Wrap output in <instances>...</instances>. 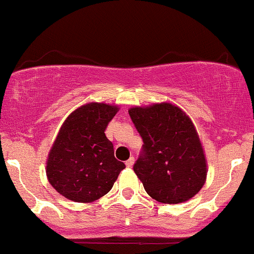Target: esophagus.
Returning <instances> with one entry per match:
<instances>
[{"instance_id":"1","label":"esophagus","mask_w":254,"mask_h":254,"mask_svg":"<svg viewBox=\"0 0 254 254\" xmlns=\"http://www.w3.org/2000/svg\"><path fill=\"white\" fill-rule=\"evenodd\" d=\"M134 162H135V158L134 157H130L129 160H127V162H125V165H127V167L131 168L132 166H134Z\"/></svg>"}]
</instances>
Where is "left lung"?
I'll list each match as a JSON object with an SVG mask.
<instances>
[{
    "instance_id": "left-lung-1",
    "label": "left lung",
    "mask_w": 254,
    "mask_h": 254,
    "mask_svg": "<svg viewBox=\"0 0 254 254\" xmlns=\"http://www.w3.org/2000/svg\"><path fill=\"white\" fill-rule=\"evenodd\" d=\"M129 115L141 135L142 153L134 172L146 193L163 204H179L199 193L207 165L190 118L168 102L132 107Z\"/></svg>"
}]
</instances>
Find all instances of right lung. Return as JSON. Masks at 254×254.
<instances>
[{"label":"right lung","mask_w":254,"mask_h":254,"mask_svg":"<svg viewBox=\"0 0 254 254\" xmlns=\"http://www.w3.org/2000/svg\"><path fill=\"white\" fill-rule=\"evenodd\" d=\"M118 111V106L91 102L66 118L47 160L48 181L59 194L92 203L113 188L125 165L114 157L104 131Z\"/></svg>","instance_id":"1"}]
</instances>
